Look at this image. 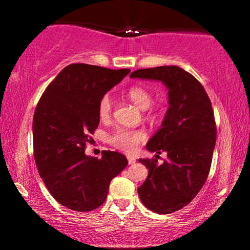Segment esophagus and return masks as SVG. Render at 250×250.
<instances>
[{
  "mask_svg": "<svg viewBox=\"0 0 250 250\" xmlns=\"http://www.w3.org/2000/svg\"><path fill=\"white\" fill-rule=\"evenodd\" d=\"M135 162H136V160H135L134 157H131V156H128V163H129V165H134Z\"/></svg>",
  "mask_w": 250,
  "mask_h": 250,
  "instance_id": "1",
  "label": "esophagus"
}]
</instances>
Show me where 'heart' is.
<instances>
[{
  "instance_id": "heart-1",
  "label": "heart",
  "mask_w": 250,
  "mask_h": 250,
  "mask_svg": "<svg viewBox=\"0 0 250 250\" xmlns=\"http://www.w3.org/2000/svg\"><path fill=\"white\" fill-rule=\"evenodd\" d=\"M127 97L131 102H134L137 107L141 109H147L153 103V95L147 88L141 85H134L129 88L127 91ZM113 113V101L109 95L101 97L99 102V116L103 121L110 119ZM147 139V134L142 129H129V128H117L113 134L109 136L108 141L113 147L125 153H133L142 142Z\"/></svg>"
}]
</instances>
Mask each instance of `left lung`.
I'll use <instances>...</instances> for the list:
<instances>
[{
  "mask_svg": "<svg viewBox=\"0 0 250 250\" xmlns=\"http://www.w3.org/2000/svg\"><path fill=\"white\" fill-rule=\"evenodd\" d=\"M130 77L162 81L169 90L162 127L147 143L149 151H166L167 160L159 165L156 159H140L149 174L137 193L154 213H174L189 205L207 181L216 142L211 102L203 85L177 65L139 69Z\"/></svg>",
  "mask_w": 250,
  "mask_h": 250,
  "instance_id": "left-lung-1",
  "label": "left lung"
}]
</instances>
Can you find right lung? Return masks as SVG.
<instances>
[{
	"mask_svg": "<svg viewBox=\"0 0 250 250\" xmlns=\"http://www.w3.org/2000/svg\"><path fill=\"white\" fill-rule=\"evenodd\" d=\"M129 69L69 64L45 88L33 119L34 159L45 187L57 202L76 211L103 205L109 185L127 167L117 151L101 159L84 154L100 123L99 102Z\"/></svg>",
	"mask_w": 250,
	"mask_h": 250,
	"instance_id": "right-lung-1",
	"label": "right lung"
}]
</instances>
